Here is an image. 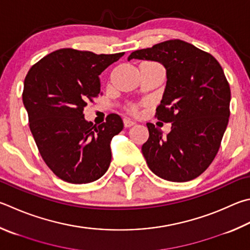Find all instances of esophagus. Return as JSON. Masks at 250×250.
<instances>
[{"label":"esophagus","mask_w":250,"mask_h":250,"mask_svg":"<svg viewBox=\"0 0 250 250\" xmlns=\"http://www.w3.org/2000/svg\"><path fill=\"white\" fill-rule=\"evenodd\" d=\"M124 125H125V128H130V126H132V125H135V122L134 121H131L129 119H125L124 120Z\"/></svg>","instance_id":"34e87169"}]
</instances>
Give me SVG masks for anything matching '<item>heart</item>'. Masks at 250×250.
Segmentation results:
<instances>
[{
  "label": "heart",
  "instance_id": "heart-1",
  "mask_svg": "<svg viewBox=\"0 0 250 250\" xmlns=\"http://www.w3.org/2000/svg\"><path fill=\"white\" fill-rule=\"evenodd\" d=\"M151 63H154V62H151ZM125 109L129 113H131V115H137L139 111V106L135 105V104H131V105L126 106Z\"/></svg>",
  "mask_w": 250,
  "mask_h": 250
}]
</instances>
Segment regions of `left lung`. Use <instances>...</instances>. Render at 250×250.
I'll list each match as a JSON object with an SVG mask.
<instances>
[{
    "label": "left lung",
    "mask_w": 250,
    "mask_h": 250,
    "mask_svg": "<svg viewBox=\"0 0 250 250\" xmlns=\"http://www.w3.org/2000/svg\"><path fill=\"white\" fill-rule=\"evenodd\" d=\"M166 69L167 83L155 118L171 122L170 132L146 124L142 145L147 166L161 178L184 183L200 176L216 156L229 124L230 88L224 71L208 52L179 39L130 54Z\"/></svg>",
    "instance_id": "8db88e82"
}]
</instances>
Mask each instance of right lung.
<instances>
[{
	"mask_svg": "<svg viewBox=\"0 0 250 250\" xmlns=\"http://www.w3.org/2000/svg\"><path fill=\"white\" fill-rule=\"evenodd\" d=\"M124 54L59 49L26 75L22 103L30 131L44 163L66 183H93L110 165V141L124 129L122 119L110 113L96 125L83 111L102 94L98 76Z\"/></svg>",
	"mask_w": 250,
	"mask_h": 250,
	"instance_id": "1",
	"label": "right lung"
}]
</instances>
